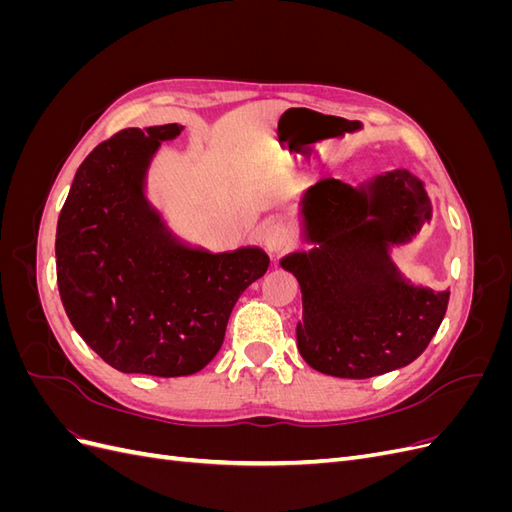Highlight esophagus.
Instances as JSON below:
<instances>
[{"label": "esophagus", "mask_w": 512, "mask_h": 512, "mask_svg": "<svg viewBox=\"0 0 512 512\" xmlns=\"http://www.w3.org/2000/svg\"><path fill=\"white\" fill-rule=\"evenodd\" d=\"M262 243H265L269 254H282L292 247V230L286 224H269L262 232Z\"/></svg>", "instance_id": "1"}]
</instances>
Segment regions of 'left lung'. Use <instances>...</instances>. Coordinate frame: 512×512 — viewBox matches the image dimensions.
Listing matches in <instances>:
<instances>
[{
    "instance_id": "1",
    "label": "left lung",
    "mask_w": 512,
    "mask_h": 512,
    "mask_svg": "<svg viewBox=\"0 0 512 512\" xmlns=\"http://www.w3.org/2000/svg\"><path fill=\"white\" fill-rule=\"evenodd\" d=\"M309 252L280 260L301 286L297 346L309 367L335 378H374L410 365L429 346L451 290L414 286L389 247L431 218L423 183L406 168L352 188L322 179L301 198Z\"/></svg>"
}]
</instances>
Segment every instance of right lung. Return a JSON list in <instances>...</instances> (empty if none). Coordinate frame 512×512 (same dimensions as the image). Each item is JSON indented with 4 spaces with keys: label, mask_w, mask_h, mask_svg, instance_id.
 Segmentation results:
<instances>
[{
    "label": "right lung",
    "mask_w": 512,
    "mask_h": 512,
    "mask_svg": "<svg viewBox=\"0 0 512 512\" xmlns=\"http://www.w3.org/2000/svg\"><path fill=\"white\" fill-rule=\"evenodd\" d=\"M179 123L121 130L79 166L59 213L55 258L66 314L123 374L190 376L222 348L241 292L267 273L260 247L211 254L179 243L145 177Z\"/></svg>",
    "instance_id": "add662e5"
}]
</instances>
